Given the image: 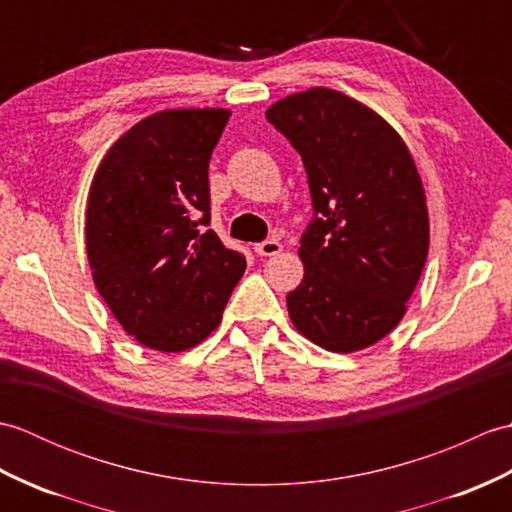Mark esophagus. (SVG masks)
Instances as JSON below:
<instances>
[{"instance_id":"esophagus-1","label":"esophagus","mask_w":512,"mask_h":512,"mask_svg":"<svg viewBox=\"0 0 512 512\" xmlns=\"http://www.w3.org/2000/svg\"><path fill=\"white\" fill-rule=\"evenodd\" d=\"M255 253L259 257H273V255L281 253V244L277 242V239H264V242L255 244Z\"/></svg>"}]
</instances>
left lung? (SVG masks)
Masks as SVG:
<instances>
[{"label": "left lung", "instance_id": "8db88e82", "mask_svg": "<svg viewBox=\"0 0 512 512\" xmlns=\"http://www.w3.org/2000/svg\"><path fill=\"white\" fill-rule=\"evenodd\" d=\"M266 118L299 151L314 209L290 319L325 350H363L396 328L427 262L418 169L391 125L336 90L290 94Z\"/></svg>", "mask_w": 512, "mask_h": 512}]
</instances>
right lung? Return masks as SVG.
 <instances>
[{
    "mask_svg": "<svg viewBox=\"0 0 512 512\" xmlns=\"http://www.w3.org/2000/svg\"><path fill=\"white\" fill-rule=\"evenodd\" d=\"M231 112L169 110L136 123L92 180L85 246L94 284L129 336L182 352L209 336L246 257L211 228L209 160Z\"/></svg>",
    "mask_w": 512,
    "mask_h": 512,
    "instance_id": "obj_1",
    "label": "right lung"
}]
</instances>
